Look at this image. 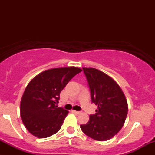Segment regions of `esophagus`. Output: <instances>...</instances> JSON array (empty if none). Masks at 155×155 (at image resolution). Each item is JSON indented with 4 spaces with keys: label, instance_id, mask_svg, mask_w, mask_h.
I'll list each match as a JSON object with an SVG mask.
<instances>
[{
    "label": "esophagus",
    "instance_id": "34e87169",
    "mask_svg": "<svg viewBox=\"0 0 155 155\" xmlns=\"http://www.w3.org/2000/svg\"><path fill=\"white\" fill-rule=\"evenodd\" d=\"M72 112L74 114H81V111H72Z\"/></svg>",
    "mask_w": 155,
    "mask_h": 155
}]
</instances>
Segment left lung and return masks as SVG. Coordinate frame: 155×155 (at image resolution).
<instances>
[{
    "label": "left lung",
    "instance_id": "8db88e82",
    "mask_svg": "<svg viewBox=\"0 0 155 155\" xmlns=\"http://www.w3.org/2000/svg\"><path fill=\"white\" fill-rule=\"evenodd\" d=\"M90 90L92 103L97 106L95 114L90 116L81 130L92 139L107 140L122 129L127 115V103L123 92L116 81L105 73L83 68Z\"/></svg>",
    "mask_w": 155,
    "mask_h": 155
}]
</instances>
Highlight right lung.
I'll return each instance as SVG.
<instances>
[{
  "label": "right lung",
  "mask_w": 155,
  "mask_h": 155,
  "mask_svg": "<svg viewBox=\"0 0 155 155\" xmlns=\"http://www.w3.org/2000/svg\"><path fill=\"white\" fill-rule=\"evenodd\" d=\"M81 71L77 67L44 71L30 81L20 103L21 118L33 136L47 138L60 130L68 111L58 108L60 93L68 81Z\"/></svg>",
  "instance_id": "1"
}]
</instances>
